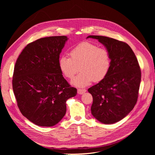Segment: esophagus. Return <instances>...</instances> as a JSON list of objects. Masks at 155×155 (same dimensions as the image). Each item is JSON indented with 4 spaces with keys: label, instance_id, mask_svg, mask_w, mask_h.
<instances>
[{
    "label": "esophagus",
    "instance_id": "1",
    "mask_svg": "<svg viewBox=\"0 0 155 155\" xmlns=\"http://www.w3.org/2000/svg\"><path fill=\"white\" fill-rule=\"evenodd\" d=\"M87 91L86 89H81V88H78V94H83L84 93H85Z\"/></svg>",
    "mask_w": 155,
    "mask_h": 155
}]
</instances>
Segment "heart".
<instances>
[{"instance_id":"heart-1","label":"heart","mask_w":155,"mask_h":155,"mask_svg":"<svg viewBox=\"0 0 155 155\" xmlns=\"http://www.w3.org/2000/svg\"><path fill=\"white\" fill-rule=\"evenodd\" d=\"M69 54L70 57H60L58 67L64 77L70 80L80 69L82 70L72 80L73 85L86 87L93 81L99 82L107 76L111 67V57L106 48L85 41L73 47Z\"/></svg>"}]
</instances>
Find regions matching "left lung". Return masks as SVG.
I'll use <instances>...</instances> for the list:
<instances>
[{
  "label": "left lung",
  "mask_w": 155,
  "mask_h": 155,
  "mask_svg": "<svg viewBox=\"0 0 155 155\" xmlns=\"http://www.w3.org/2000/svg\"><path fill=\"white\" fill-rule=\"evenodd\" d=\"M98 39L109 51L111 67L107 76L88 89L93 97L91 112L101 123L111 124L123 119L137 102L141 73L137 60L127 43L109 37Z\"/></svg>",
  "instance_id": "obj_1"
}]
</instances>
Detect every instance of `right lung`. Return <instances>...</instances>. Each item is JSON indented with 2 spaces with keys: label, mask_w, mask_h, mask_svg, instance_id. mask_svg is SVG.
Returning a JSON list of instances; mask_svg holds the SVG:
<instances>
[{
  "label": "right lung",
  "mask_w": 155,
  "mask_h": 155,
  "mask_svg": "<svg viewBox=\"0 0 155 155\" xmlns=\"http://www.w3.org/2000/svg\"><path fill=\"white\" fill-rule=\"evenodd\" d=\"M67 39L65 36L37 39L24 48L15 62L12 88L18 106L36 125L58 123L66 113L67 101L77 95L58 67Z\"/></svg>",
  "instance_id": "add662e5"
}]
</instances>
